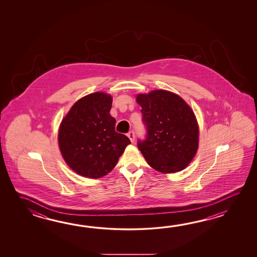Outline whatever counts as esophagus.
<instances>
[{"mask_svg": "<svg viewBox=\"0 0 257 257\" xmlns=\"http://www.w3.org/2000/svg\"><path fill=\"white\" fill-rule=\"evenodd\" d=\"M127 137L130 138L131 142H134L135 141V132L134 131H131L127 133Z\"/></svg>", "mask_w": 257, "mask_h": 257, "instance_id": "esophagus-1", "label": "esophagus"}]
</instances>
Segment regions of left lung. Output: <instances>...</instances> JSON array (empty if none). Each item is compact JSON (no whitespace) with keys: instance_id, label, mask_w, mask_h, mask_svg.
I'll return each mask as SVG.
<instances>
[{"instance_id":"8db88e82","label":"left lung","mask_w":257,"mask_h":257,"mask_svg":"<svg viewBox=\"0 0 257 257\" xmlns=\"http://www.w3.org/2000/svg\"><path fill=\"white\" fill-rule=\"evenodd\" d=\"M136 100L147 130L138 148L148 164L164 174L185 169L198 148L199 130L191 107L179 95L165 90L140 93Z\"/></svg>"}]
</instances>
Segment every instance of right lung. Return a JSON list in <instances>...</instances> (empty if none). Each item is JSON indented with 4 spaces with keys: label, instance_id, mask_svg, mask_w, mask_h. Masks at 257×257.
Listing matches in <instances>:
<instances>
[{
    "label": "right lung",
    "instance_id": "obj_1",
    "mask_svg": "<svg viewBox=\"0 0 257 257\" xmlns=\"http://www.w3.org/2000/svg\"><path fill=\"white\" fill-rule=\"evenodd\" d=\"M112 96L90 93L78 100L61 121L59 146L66 164L78 175L100 178L115 167L131 141L115 130Z\"/></svg>",
    "mask_w": 257,
    "mask_h": 257
}]
</instances>
